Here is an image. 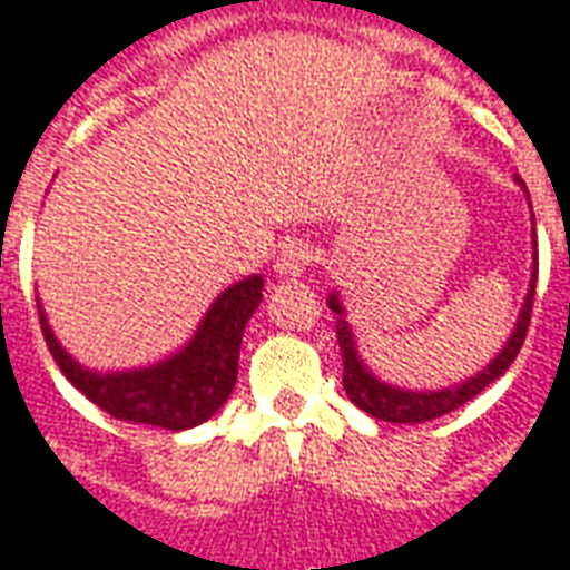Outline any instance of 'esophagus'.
<instances>
[{
  "instance_id": "1",
  "label": "esophagus",
  "mask_w": 570,
  "mask_h": 570,
  "mask_svg": "<svg viewBox=\"0 0 570 570\" xmlns=\"http://www.w3.org/2000/svg\"><path fill=\"white\" fill-rule=\"evenodd\" d=\"M309 261H313V248L306 242H285L273 269L278 278H297L309 266Z\"/></svg>"
}]
</instances>
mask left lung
<instances>
[{
  "instance_id": "8db88e82",
  "label": "left lung",
  "mask_w": 570,
  "mask_h": 570,
  "mask_svg": "<svg viewBox=\"0 0 570 570\" xmlns=\"http://www.w3.org/2000/svg\"><path fill=\"white\" fill-rule=\"evenodd\" d=\"M515 184L524 189L522 177H515ZM528 193V189H524ZM534 285H537V233H534V266H531V285H528V294H524V304L519 309V318L512 325L510 337L503 343L498 356L488 362L485 368L479 374H472L466 381L451 383V386H442V390H407V386H395V383L381 381L374 371L365 365V358L358 356V343L356 334L346 322V306L341 301V292L328 294L331 313L337 316V343H341V356H343V390L350 395V402L356 407H362L365 414L377 417V421L386 423H426L442 417L454 407L466 405L472 395H479L485 390L488 383H494L510 368L512 358L519 356L522 350L524 334H528V322H531V304H534Z\"/></svg>"
}]
</instances>
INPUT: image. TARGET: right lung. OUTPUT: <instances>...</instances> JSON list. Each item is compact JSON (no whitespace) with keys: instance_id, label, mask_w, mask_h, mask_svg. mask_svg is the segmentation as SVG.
<instances>
[{"instance_id":"1","label":"right lung","mask_w":570,"mask_h":570,"mask_svg":"<svg viewBox=\"0 0 570 570\" xmlns=\"http://www.w3.org/2000/svg\"><path fill=\"white\" fill-rule=\"evenodd\" d=\"M264 278L233 282L205 309L199 328L175 356L147 368L98 371L88 368L60 346L39 304L42 334L63 377L116 421L163 426L171 433L193 430L224 405L239 374L242 334L264 297Z\"/></svg>"}]
</instances>
